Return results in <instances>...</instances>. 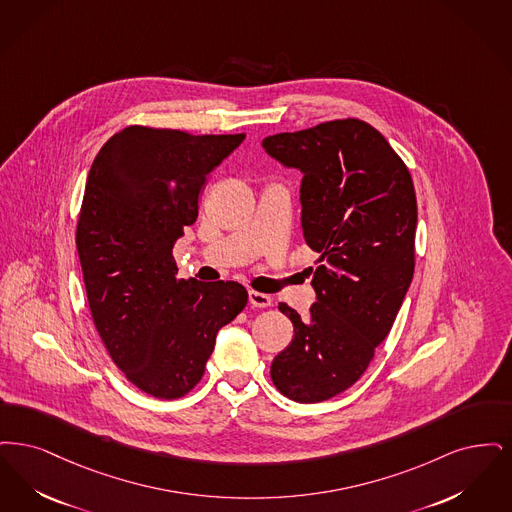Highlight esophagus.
Wrapping results in <instances>:
<instances>
[{"instance_id": "obj_1", "label": "esophagus", "mask_w": 512, "mask_h": 512, "mask_svg": "<svg viewBox=\"0 0 512 512\" xmlns=\"http://www.w3.org/2000/svg\"><path fill=\"white\" fill-rule=\"evenodd\" d=\"M248 300H250V304L252 306H256V308H267V306H271V296H267L264 292H256V290H250L248 292Z\"/></svg>"}]
</instances>
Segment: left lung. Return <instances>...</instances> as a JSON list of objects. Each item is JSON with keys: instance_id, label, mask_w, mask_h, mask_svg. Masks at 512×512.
<instances>
[{"instance_id": "8db88e82", "label": "left lung", "mask_w": 512, "mask_h": 512, "mask_svg": "<svg viewBox=\"0 0 512 512\" xmlns=\"http://www.w3.org/2000/svg\"><path fill=\"white\" fill-rule=\"evenodd\" d=\"M262 147L304 174L302 231L319 252L310 315L279 304L294 338L271 380L290 400L317 403L365 373L400 312L415 271V187L384 135L357 118L269 135Z\"/></svg>"}]
</instances>
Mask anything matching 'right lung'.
<instances>
[{
  "label": "right lung",
  "instance_id": "obj_1",
  "mask_svg": "<svg viewBox=\"0 0 512 512\" xmlns=\"http://www.w3.org/2000/svg\"><path fill=\"white\" fill-rule=\"evenodd\" d=\"M243 139L128 126L89 170L76 248L91 317L116 367L160 400L199 384L216 334L248 302L235 281L178 279L172 256L206 176Z\"/></svg>",
  "mask_w": 512,
  "mask_h": 512
}]
</instances>
